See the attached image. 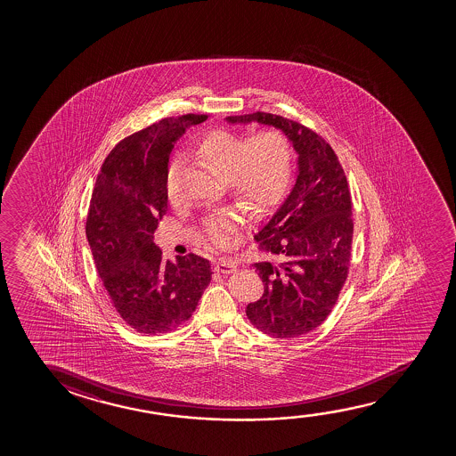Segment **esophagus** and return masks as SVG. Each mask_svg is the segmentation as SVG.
I'll return each instance as SVG.
<instances>
[{
    "instance_id": "34e87169",
    "label": "esophagus",
    "mask_w": 456,
    "mask_h": 456,
    "mask_svg": "<svg viewBox=\"0 0 456 456\" xmlns=\"http://www.w3.org/2000/svg\"><path fill=\"white\" fill-rule=\"evenodd\" d=\"M215 269L221 274H232L237 269V263L231 258H219V262L215 265Z\"/></svg>"
}]
</instances>
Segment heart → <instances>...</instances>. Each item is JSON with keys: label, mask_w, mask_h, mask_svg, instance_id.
Returning <instances> with one entry per match:
<instances>
[{"label": "heart", "mask_w": 456, "mask_h": 456, "mask_svg": "<svg viewBox=\"0 0 456 456\" xmlns=\"http://www.w3.org/2000/svg\"><path fill=\"white\" fill-rule=\"evenodd\" d=\"M200 160L213 175L227 181L232 193L252 212H263L281 200L293 175V148L277 129L248 132L218 129L200 138L196 146ZM181 159H173L165 175L169 202L179 200L177 175ZM241 223L237 212H223L207 219L204 232L219 248L229 246L232 233Z\"/></svg>", "instance_id": "1"}]
</instances>
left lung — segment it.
I'll use <instances>...</instances> for the list:
<instances>
[{
	"label": "left lung",
	"mask_w": 456,
	"mask_h": 456,
	"mask_svg": "<svg viewBox=\"0 0 456 456\" xmlns=\"http://www.w3.org/2000/svg\"><path fill=\"white\" fill-rule=\"evenodd\" d=\"M225 119L274 126L299 156L291 193L256 235L275 260L254 265L265 293L246 314L269 337L305 335L330 314L349 273L354 219L343 167L330 144L297 121L265 112Z\"/></svg>",
	"instance_id": "8db88e82"
}]
</instances>
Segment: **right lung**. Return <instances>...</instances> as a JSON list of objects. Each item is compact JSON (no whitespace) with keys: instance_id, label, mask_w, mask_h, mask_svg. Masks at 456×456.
<instances>
[{"instance_id":"right-lung-1","label":"right lung","mask_w":456,"mask_h":456,"mask_svg":"<svg viewBox=\"0 0 456 456\" xmlns=\"http://www.w3.org/2000/svg\"><path fill=\"white\" fill-rule=\"evenodd\" d=\"M206 119L188 113L132 134L110 151L96 177L88 244L115 310L138 333L156 335L183 324L212 281L208 260L196 254L163 260L152 240L168 210L169 154L190 126Z\"/></svg>"}]
</instances>
